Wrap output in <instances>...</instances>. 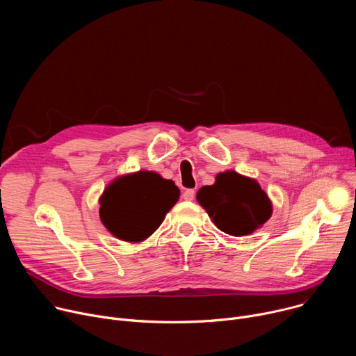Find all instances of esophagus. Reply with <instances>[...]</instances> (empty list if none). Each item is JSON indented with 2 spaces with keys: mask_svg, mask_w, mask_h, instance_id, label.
<instances>
[{
  "mask_svg": "<svg viewBox=\"0 0 356 356\" xmlns=\"http://www.w3.org/2000/svg\"><path fill=\"white\" fill-rule=\"evenodd\" d=\"M194 195H195V191L193 188H188L183 193V198L187 200V201H193L194 200Z\"/></svg>",
  "mask_w": 356,
  "mask_h": 356,
  "instance_id": "esophagus-1",
  "label": "esophagus"
}]
</instances>
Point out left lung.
Masks as SVG:
<instances>
[{
  "label": "left lung",
  "mask_w": 356,
  "mask_h": 356,
  "mask_svg": "<svg viewBox=\"0 0 356 356\" xmlns=\"http://www.w3.org/2000/svg\"><path fill=\"white\" fill-rule=\"evenodd\" d=\"M216 227L234 236L255 232L272 217V201L261 184L235 170L221 172L216 183L195 195Z\"/></svg>",
  "instance_id": "8db88e82"
}]
</instances>
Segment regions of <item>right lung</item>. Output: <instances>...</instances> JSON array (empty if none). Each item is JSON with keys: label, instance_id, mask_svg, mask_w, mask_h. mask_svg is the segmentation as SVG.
Masks as SVG:
<instances>
[{"label": "right lung", "instance_id": "right-lung-1", "mask_svg": "<svg viewBox=\"0 0 356 356\" xmlns=\"http://www.w3.org/2000/svg\"><path fill=\"white\" fill-rule=\"evenodd\" d=\"M179 197L175 181L156 172L122 175L99 195V220L115 238L142 242L161 227Z\"/></svg>", "mask_w": 356, "mask_h": 356}]
</instances>
